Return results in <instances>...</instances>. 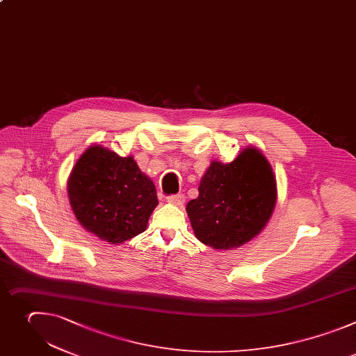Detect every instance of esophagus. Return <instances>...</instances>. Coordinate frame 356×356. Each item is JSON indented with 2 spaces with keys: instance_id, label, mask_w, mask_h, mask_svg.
Wrapping results in <instances>:
<instances>
[{
  "instance_id": "esophagus-1",
  "label": "esophagus",
  "mask_w": 356,
  "mask_h": 356,
  "mask_svg": "<svg viewBox=\"0 0 356 356\" xmlns=\"http://www.w3.org/2000/svg\"><path fill=\"white\" fill-rule=\"evenodd\" d=\"M167 200L175 206H182L185 203V196L182 193H177V195H170L167 197Z\"/></svg>"
}]
</instances>
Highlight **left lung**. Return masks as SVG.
Segmentation results:
<instances>
[{
    "label": "left lung",
    "instance_id": "obj_1",
    "mask_svg": "<svg viewBox=\"0 0 356 356\" xmlns=\"http://www.w3.org/2000/svg\"><path fill=\"white\" fill-rule=\"evenodd\" d=\"M276 202V181L266 159L248 147L230 164L213 161L199 196L186 204L196 238L216 250L241 247L268 223Z\"/></svg>",
    "mask_w": 356,
    "mask_h": 356
}]
</instances>
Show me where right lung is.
I'll list each match as a JSON object with an SVG mask.
<instances>
[{
  "mask_svg": "<svg viewBox=\"0 0 356 356\" xmlns=\"http://www.w3.org/2000/svg\"><path fill=\"white\" fill-rule=\"evenodd\" d=\"M68 197L86 230L111 244L143 233L159 204L153 181L133 157L105 147H90L68 178Z\"/></svg>",
  "mask_w": 356,
  "mask_h": 356,
  "instance_id": "right-lung-1",
  "label": "right lung"
}]
</instances>
